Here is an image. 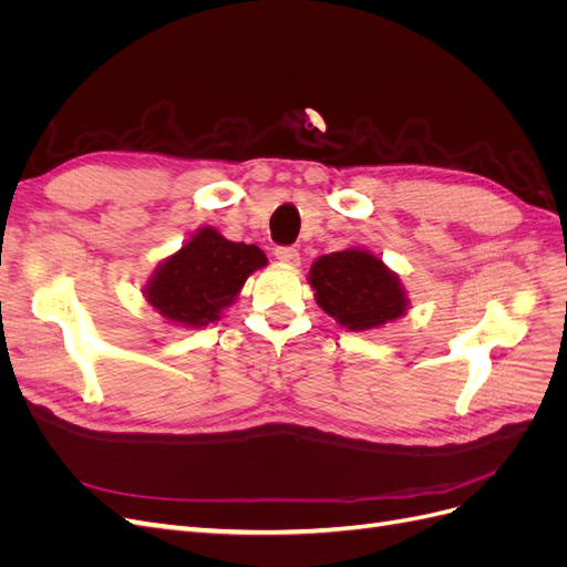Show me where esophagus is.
<instances>
[{
    "instance_id": "1",
    "label": "esophagus",
    "mask_w": 567,
    "mask_h": 567,
    "mask_svg": "<svg viewBox=\"0 0 567 567\" xmlns=\"http://www.w3.org/2000/svg\"><path fill=\"white\" fill-rule=\"evenodd\" d=\"M274 255H277V260L284 262V265H290V267L300 265V252L296 248H290V246L277 248V250H274Z\"/></svg>"
}]
</instances>
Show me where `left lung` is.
<instances>
[{
  "instance_id": "obj_1",
  "label": "left lung",
  "mask_w": 567,
  "mask_h": 567,
  "mask_svg": "<svg viewBox=\"0 0 567 567\" xmlns=\"http://www.w3.org/2000/svg\"><path fill=\"white\" fill-rule=\"evenodd\" d=\"M307 279L315 288L317 305L342 329H381L409 310L406 290L398 274L367 248H346L317 257Z\"/></svg>"
}]
</instances>
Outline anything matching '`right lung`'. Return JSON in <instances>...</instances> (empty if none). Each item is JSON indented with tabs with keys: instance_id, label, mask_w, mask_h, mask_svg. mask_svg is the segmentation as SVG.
Listing matches in <instances>:
<instances>
[{
	"instance_id": "1",
	"label": "right lung",
	"mask_w": 567,
	"mask_h": 567,
	"mask_svg": "<svg viewBox=\"0 0 567 567\" xmlns=\"http://www.w3.org/2000/svg\"><path fill=\"white\" fill-rule=\"evenodd\" d=\"M267 267L257 246L234 244L215 227H200L151 274L146 302L169 323L200 329L219 321L252 271Z\"/></svg>"
}]
</instances>
